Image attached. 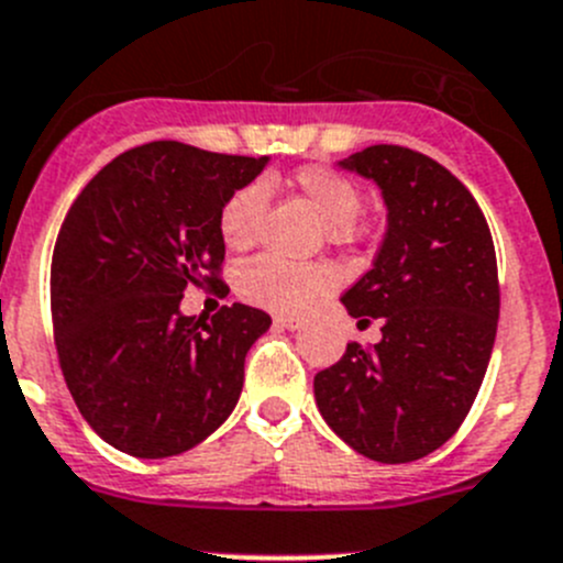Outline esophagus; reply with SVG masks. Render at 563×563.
<instances>
[{
  "label": "esophagus",
  "instance_id": "1",
  "mask_svg": "<svg viewBox=\"0 0 563 563\" xmlns=\"http://www.w3.org/2000/svg\"><path fill=\"white\" fill-rule=\"evenodd\" d=\"M274 322L279 328H287V331H298V328L303 325V317L300 314H276Z\"/></svg>",
  "mask_w": 563,
  "mask_h": 563
}]
</instances>
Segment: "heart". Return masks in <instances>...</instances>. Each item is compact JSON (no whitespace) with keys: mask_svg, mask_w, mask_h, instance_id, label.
I'll list each match as a JSON object with an SVG mask.
<instances>
[{"mask_svg":"<svg viewBox=\"0 0 563 563\" xmlns=\"http://www.w3.org/2000/svg\"><path fill=\"white\" fill-rule=\"evenodd\" d=\"M295 191L322 216L325 235L342 243L355 235V219L364 208L358 183L331 166H300L289 177ZM268 191L263 183H246L224 202L219 213V235L227 249L243 252L257 238L263 224ZM333 287V271L320 263H289L263 254L243 263L235 274V289L243 300L274 311H298L317 295Z\"/></svg>","mask_w":563,"mask_h":563,"instance_id":"obj_1","label":"heart"}]
</instances>
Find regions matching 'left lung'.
<instances>
[{
    "instance_id": "left-lung-1",
    "label": "left lung",
    "mask_w": 563,
    "mask_h": 563,
    "mask_svg": "<svg viewBox=\"0 0 563 563\" xmlns=\"http://www.w3.org/2000/svg\"><path fill=\"white\" fill-rule=\"evenodd\" d=\"M375 180L388 230L342 303L358 325L380 320L375 347L350 342L314 375L325 424L375 463H413L468 416L498 328V263L468 188L430 155L372 144L339 161Z\"/></svg>"
}]
</instances>
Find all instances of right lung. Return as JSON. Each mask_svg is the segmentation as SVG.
<instances>
[{"instance_id":"right-lung-1","label":"right lung","mask_w":563,"mask_h":563,"mask_svg":"<svg viewBox=\"0 0 563 563\" xmlns=\"http://www.w3.org/2000/svg\"><path fill=\"white\" fill-rule=\"evenodd\" d=\"M268 155L150 142L117 155L81 188L52 257L59 366L87 424L142 460L202 443L235 410L243 364L271 328L254 306L186 317V287L216 284L219 213Z\"/></svg>"}]
</instances>
